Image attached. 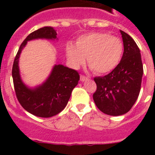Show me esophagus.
Masks as SVG:
<instances>
[{
    "label": "esophagus",
    "instance_id": "1",
    "mask_svg": "<svg viewBox=\"0 0 155 155\" xmlns=\"http://www.w3.org/2000/svg\"><path fill=\"white\" fill-rule=\"evenodd\" d=\"M88 79H89V78H88V77H85V76H84V75H81V81L84 82V81H85L88 80Z\"/></svg>",
    "mask_w": 155,
    "mask_h": 155
}]
</instances>
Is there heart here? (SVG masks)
Segmentation results:
<instances>
[{
	"instance_id": "heart-1",
	"label": "heart",
	"mask_w": 155,
	"mask_h": 155,
	"mask_svg": "<svg viewBox=\"0 0 155 155\" xmlns=\"http://www.w3.org/2000/svg\"><path fill=\"white\" fill-rule=\"evenodd\" d=\"M124 53L119 38L105 32H91L79 36L76 45L68 42L66 55L70 65L78 69L85 63L98 74H107L118 66Z\"/></svg>"
}]
</instances>
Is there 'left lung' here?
Returning <instances> with one entry per match:
<instances>
[{"mask_svg":"<svg viewBox=\"0 0 155 155\" xmlns=\"http://www.w3.org/2000/svg\"><path fill=\"white\" fill-rule=\"evenodd\" d=\"M124 54L118 66L109 74L94 80L97 90L93 99L100 111L109 116H121L130 110L139 95L143 77L141 55L137 45L120 30Z\"/></svg>","mask_w":155,"mask_h":155,"instance_id":"1","label":"left lung"}]
</instances>
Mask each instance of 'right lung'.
<instances>
[{"label": "right lung", "mask_w": 155, "mask_h": 155, "mask_svg": "<svg viewBox=\"0 0 155 155\" xmlns=\"http://www.w3.org/2000/svg\"><path fill=\"white\" fill-rule=\"evenodd\" d=\"M53 27L46 26L31 32L23 41L12 68L14 87L18 102L27 112L38 117L48 118L61 113L68 105L73 89L80 79L78 71L63 64H55L47 78L39 85L25 84L19 69V58L27 42L35 39L58 40Z\"/></svg>", "instance_id": "right-lung-1"}]
</instances>
